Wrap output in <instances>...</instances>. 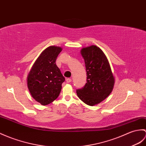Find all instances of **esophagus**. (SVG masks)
I'll list each match as a JSON object with an SVG mask.
<instances>
[{
  "mask_svg": "<svg viewBox=\"0 0 146 146\" xmlns=\"http://www.w3.org/2000/svg\"><path fill=\"white\" fill-rule=\"evenodd\" d=\"M66 83H70V82H72V79H71V78H67L66 80Z\"/></svg>",
  "mask_w": 146,
  "mask_h": 146,
  "instance_id": "esophagus-1",
  "label": "esophagus"
}]
</instances>
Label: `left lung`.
Here are the masks:
<instances>
[{"mask_svg": "<svg viewBox=\"0 0 146 146\" xmlns=\"http://www.w3.org/2000/svg\"><path fill=\"white\" fill-rule=\"evenodd\" d=\"M81 54L85 63L87 80L83 88L76 90V93L83 102L93 106L110 95L114 78L107 57L99 47H85L81 49Z\"/></svg>", "mask_w": 146, "mask_h": 146, "instance_id": "left-lung-1", "label": "left lung"}]
</instances>
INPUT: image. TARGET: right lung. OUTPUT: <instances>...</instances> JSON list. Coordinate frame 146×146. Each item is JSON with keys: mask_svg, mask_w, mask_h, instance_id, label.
<instances>
[{"mask_svg": "<svg viewBox=\"0 0 146 146\" xmlns=\"http://www.w3.org/2000/svg\"><path fill=\"white\" fill-rule=\"evenodd\" d=\"M62 48L50 46L43 50L27 77V86L33 99L42 105L52 103L58 97L65 78L56 65Z\"/></svg>", "mask_w": 146, "mask_h": 146, "instance_id": "obj_1", "label": "right lung"}]
</instances>
